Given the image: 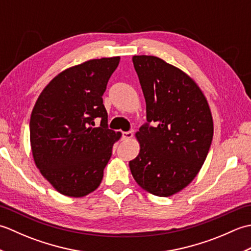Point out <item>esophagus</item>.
Instances as JSON below:
<instances>
[{
  "label": "esophagus",
  "instance_id": "obj_1",
  "mask_svg": "<svg viewBox=\"0 0 251 251\" xmlns=\"http://www.w3.org/2000/svg\"><path fill=\"white\" fill-rule=\"evenodd\" d=\"M123 134V138H124V139H130V138L132 137V131L131 130H128V131H123L122 132Z\"/></svg>",
  "mask_w": 251,
  "mask_h": 251
}]
</instances>
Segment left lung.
Returning <instances> with one entry per match:
<instances>
[{
  "mask_svg": "<svg viewBox=\"0 0 251 251\" xmlns=\"http://www.w3.org/2000/svg\"><path fill=\"white\" fill-rule=\"evenodd\" d=\"M147 103V123L136 136L140 152L129 162L143 189L167 197L184 189L209 151L214 123L196 83L154 56L132 57Z\"/></svg>",
  "mask_w": 251,
  "mask_h": 251,
  "instance_id": "8db88e82",
  "label": "left lung"
}]
</instances>
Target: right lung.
<instances>
[{"mask_svg": "<svg viewBox=\"0 0 251 251\" xmlns=\"http://www.w3.org/2000/svg\"><path fill=\"white\" fill-rule=\"evenodd\" d=\"M120 57L93 59L52 79L37 98L30 119L36 167L61 194L82 197L101 183L121 138L108 127L102 95ZM100 120L93 127L94 119Z\"/></svg>", "mask_w": 251, "mask_h": 251, "instance_id": "1", "label": "right lung"}]
</instances>
